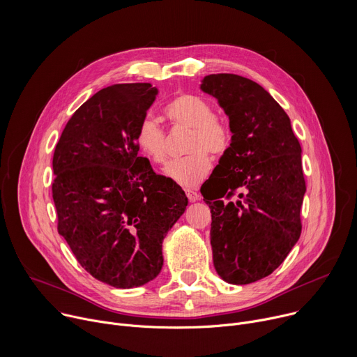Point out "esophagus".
I'll use <instances>...</instances> for the list:
<instances>
[{"mask_svg": "<svg viewBox=\"0 0 357 357\" xmlns=\"http://www.w3.org/2000/svg\"><path fill=\"white\" fill-rule=\"evenodd\" d=\"M186 196H188V199H189L190 202L199 200V193H197L196 190H193V189H186Z\"/></svg>", "mask_w": 357, "mask_h": 357, "instance_id": "1", "label": "esophagus"}]
</instances>
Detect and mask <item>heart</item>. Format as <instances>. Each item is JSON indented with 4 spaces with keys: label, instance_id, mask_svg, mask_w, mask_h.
I'll list each match as a JSON object with an SVG mask.
<instances>
[{
    "label": "heart",
    "instance_id": "b5f03b06",
    "mask_svg": "<svg viewBox=\"0 0 357 357\" xmlns=\"http://www.w3.org/2000/svg\"><path fill=\"white\" fill-rule=\"evenodd\" d=\"M167 119L179 127L190 128L186 157L171 161L165 175L185 188H193L205 179L213 165L209 151L223 154L230 142L229 128L215 117L212 106L195 94H181L165 107ZM135 142L142 154L154 164H164L168 155L167 134L152 119L144 117L135 132Z\"/></svg>",
    "mask_w": 357,
    "mask_h": 357
}]
</instances>
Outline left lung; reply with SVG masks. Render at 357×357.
<instances>
[{"instance_id": "8db88e82", "label": "left lung", "mask_w": 357, "mask_h": 357, "mask_svg": "<svg viewBox=\"0 0 357 357\" xmlns=\"http://www.w3.org/2000/svg\"><path fill=\"white\" fill-rule=\"evenodd\" d=\"M200 89L218 98L233 134L200 190L212 213L213 264L226 282L251 284L278 268L301 236L302 149L289 117L259 83L218 73Z\"/></svg>"}]
</instances>
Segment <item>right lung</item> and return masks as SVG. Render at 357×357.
Wrapping results in <instances>:
<instances>
[{
    "mask_svg": "<svg viewBox=\"0 0 357 357\" xmlns=\"http://www.w3.org/2000/svg\"><path fill=\"white\" fill-rule=\"evenodd\" d=\"M158 89H101L68 121L54 154L58 231L79 264L116 288L141 287L162 268V241L188 197L138 155L135 132Z\"/></svg>",
    "mask_w": 357,
    "mask_h": 357,
    "instance_id": "obj_1",
    "label": "right lung"
}]
</instances>
